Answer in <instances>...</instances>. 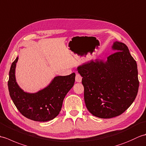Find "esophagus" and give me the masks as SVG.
<instances>
[{
    "mask_svg": "<svg viewBox=\"0 0 146 146\" xmlns=\"http://www.w3.org/2000/svg\"><path fill=\"white\" fill-rule=\"evenodd\" d=\"M82 80V77L78 73L76 72V76H75V81L76 82H81Z\"/></svg>",
    "mask_w": 146,
    "mask_h": 146,
    "instance_id": "1",
    "label": "esophagus"
}]
</instances>
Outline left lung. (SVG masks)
Here are the masks:
<instances>
[{"label": "left lung", "instance_id": "8db88e82", "mask_svg": "<svg viewBox=\"0 0 146 146\" xmlns=\"http://www.w3.org/2000/svg\"><path fill=\"white\" fill-rule=\"evenodd\" d=\"M115 51L107 61H90L78 67L83 78L86 107L102 119L119 116L137 95L139 82L136 61L124 43L115 42Z\"/></svg>", "mask_w": 146, "mask_h": 146}]
</instances>
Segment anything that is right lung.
<instances>
[{
  "mask_svg": "<svg viewBox=\"0 0 146 146\" xmlns=\"http://www.w3.org/2000/svg\"><path fill=\"white\" fill-rule=\"evenodd\" d=\"M18 57L9 71V94L15 107L23 116L38 122H46L56 117L61 111L65 96L73 87L75 73L56 76L47 87L35 94L24 92L15 81V70Z\"/></svg>",
  "mask_w": 146,
  "mask_h": 146,
  "instance_id": "right-lung-1",
  "label": "right lung"
}]
</instances>
